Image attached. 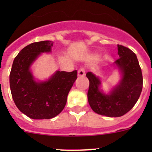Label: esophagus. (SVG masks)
Returning a JSON list of instances; mask_svg holds the SVG:
<instances>
[{
    "label": "esophagus",
    "mask_w": 152,
    "mask_h": 152,
    "mask_svg": "<svg viewBox=\"0 0 152 152\" xmlns=\"http://www.w3.org/2000/svg\"><path fill=\"white\" fill-rule=\"evenodd\" d=\"M77 75L79 77H82L85 75V68H80V69L77 71Z\"/></svg>",
    "instance_id": "34e87169"
}]
</instances>
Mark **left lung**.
Listing matches in <instances>:
<instances>
[{"instance_id":"left-lung-1","label":"left lung","mask_w":152,"mask_h":152,"mask_svg":"<svg viewBox=\"0 0 152 152\" xmlns=\"http://www.w3.org/2000/svg\"><path fill=\"white\" fill-rule=\"evenodd\" d=\"M119 58L115 61L121 72L122 78L109 94L100 90L101 81L92 72L86 76L90 81L88 102L93 110L102 116L119 117L135 106L140 96L143 85L142 69L136 55L131 49L117 45Z\"/></svg>"}]
</instances>
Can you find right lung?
Listing matches in <instances>:
<instances>
[{
	"label": "right lung",
	"instance_id": "right-lung-1",
	"mask_svg": "<svg viewBox=\"0 0 152 152\" xmlns=\"http://www.w3.org/2000/svg\"><path fill=\"white\" fill-rule=\"evenodd\" d=\"M53 42L41 41L24 47L13 60L10 74L12 97L17 108L28 117L49 119L63 110L67 96L77 79V70L57 71L46 81L34 80L29 68L42 52H50Z\"/></svg>",
	"mask_w": 152,
	"mask_h": 152
}]
</instances>
